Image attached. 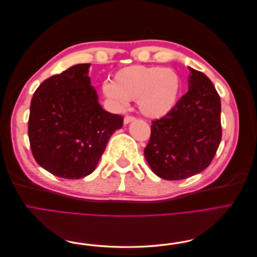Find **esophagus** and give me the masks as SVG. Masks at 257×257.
<instances>
[{
  "label": "esophagus",
  "mask_w": 257,
  "mask_h": 257,
  "mask_svg": "<svg viewBox=\"0 0 257 257\" xmlns=\"http://www.w3.org/2000/svg\"><path fill=\"white\" fill-rule=\"evenodd\" d=\"M135 120V116H133V115H125L124 116V124H127V123H130V122H132V121H134Z\"/></svg>",
  "instance_id": "obj_1"
}]
</instances>
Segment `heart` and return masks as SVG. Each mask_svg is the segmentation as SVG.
<instances>
[{"mask_svg":"<svg viewBox=\"0 0 257 257\" xmlns=\"http://www.w3.org/2000/svg\"><path fill=\"white\" fill-rule=\"evenodd\" d=\"M103 91L122 107L136 99L139 110L149 118H161L173 109L181 92V78L172 68L132 65L121 68Z\"/></svg>","mask_w":257,"mask_h":257,"instance_id":"obj_1","label":"heart"}]
</instances>
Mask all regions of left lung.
Returning <instances> with one entry per match:
<instances>
[{
  "instance_id": "left-lung-1",
  "label": "left lung",
  "mask_w": 257,
  "mask_h": 257,
  "mask_svg": "<svg viewBox=\"0 0 257 257\" xmlns=\"http://www.w3.org/2000/svg\"><path fill=\"white\" fill-rule=\"evenodd\" d=\"M189 91L161 119L152 121L145 158L165 180L199 174L212 162L222 139L221 99L213 83L190 67Z\"/></svg>"
}]
</instances>
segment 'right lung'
Wrapping results in <instances>:
<instances>
[{"label": "right lung", "instance_id": "right-lung-1", "mask_svg": "<svg viewBox=\"0 0 257 257\" xmlns=\"http://www.w3.org/2000/svg\"><path fill=\"white\" fill-rule=\"evenodd\" d=\"M77 64L43 81L31 100L29 141L35 161L50 174L80 179L93 173L122 115L104 110L88 76Z\"/></svg>", "mask_w": 257, "mask_h": 257}]
</instances>
